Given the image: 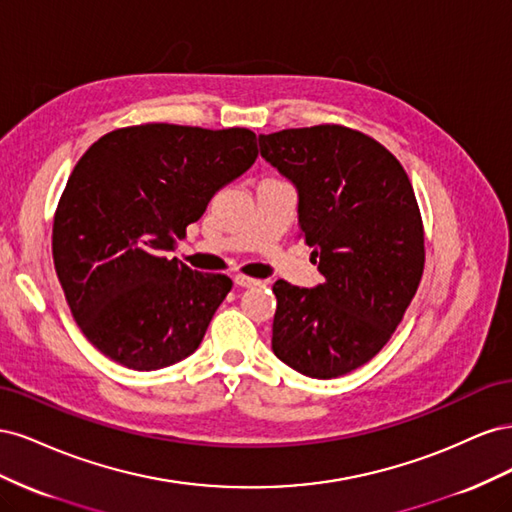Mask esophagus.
<instances>
[{
	"label": "esophagus",
	"mask_w": 512,
	"mask_h": 512,
	"mask_svg": "<svg viewBox=\"0 0 512 512\" xmlns=\"http://www.w3.org/2000/svg\"><path fill=\"white\" fill-rule=\"evenodd\" d=\"M235 284L241 286V288H250V286H258L260 280H256V277H252V275L237 273V275H235Z\"/></svg>",
	"instance_id": "34e87169"
}]
</instances>
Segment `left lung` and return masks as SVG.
<instances>
[{
	"label": "left lung",
	"mask_w": 512,
	"mask_h": 512,
	"mask_svg": "<svg viewBox=\"0 0 512 512\" xmlns=\"http://www.w3.org/2000/svg\"><path fill=\"white\" fill-rule=\"evenodd\" d=\"M260 156L299 190V237L314 247L318 288L273 284L271 346L309 378L354 371L386 346L425 269V230L393 153L337 123L260 134Z\"/></svg>",
	"instance_id": "obj_1"
}]
</instances>
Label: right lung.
I'll use <instances>...</instances> for the list:
<instances>
[{
  "instance_id": "right-lung-1",
  "label": "right lung",
  "mask_w": 512,
  "mask_h": 512,
  "mask_svg": "<svg viewBox=\"0 0 512 512\" xmlns=\"http://www.w3.org/2000/svg\"><path fill=\"white\" fill-rule=\"evenodd\" d=\"M258 158L247 128L143 123L104 134L55 209L53 262L83 335L119 365H173L203 342L232 280L168 258L222 185Z\"/></svg>"
}]
</instances>
